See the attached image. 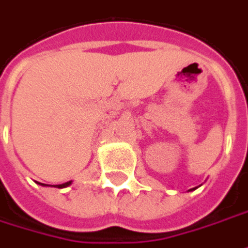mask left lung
I'll return each instance as SVG.
<instances>
[{"label":"left lung","mask_w":248,"mask_h":248,"mask_svg":"<svg viewBox=\"0 0 248 248\" xmlns=\"http://www.w3.org/2000/svg\"><path fill=\"white\" fill-rule=\"evenodd\" d=\"M196 188H197V186H196ZM196 188H192V189H189V190H195V189H196Z\"/></svg>","instance_id":"left-lung-1"}]
</instances>
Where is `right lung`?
<instances>
[{
  "label": "right lung",
  "instance_id": "1",
  "mask_svg": "<svg viewBox=\"0 0 248 248\" xmlns=\"http://www.w3.org/2000/svg\"><path fill=\"white\" fill-rule=\"evenodd\" d=\"M40 185H44L46 186V184H41V183H39ZM72 184V181H68V183H65V184H62V185H58V188H65V186H68V185Z\"/></svg>",
  "mask_w": 248,
  "mask_h": 248
}]
</instances>
